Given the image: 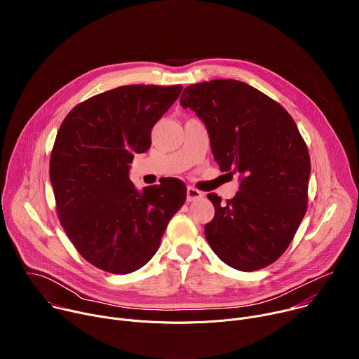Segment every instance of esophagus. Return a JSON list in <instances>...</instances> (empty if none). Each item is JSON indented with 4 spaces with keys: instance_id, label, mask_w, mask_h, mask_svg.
<instances>
[{
    "instance_id": "esophagus-1",
    "label": "esophagus",
    "mask_w": 359,
    "mask_h": 359,
    "mask_svg": "<svg viewBox=\"0 0 359 359\" xmlns=\"http://www.w3.org/2000/svg\"><path fill=\"white\" fill-rule=\"evenodd\" d=\"M204 197V193L193 186H187V201H196Z\"/></svg>"
}]
</instances>
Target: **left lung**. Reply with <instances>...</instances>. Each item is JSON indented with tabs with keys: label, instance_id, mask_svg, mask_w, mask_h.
Instances as JSON below:
<instances>
[{
	"label": "left lung",
	"instance_id": "1",
	"mask_svg": "<svg viewBox=\"0 0 359 359\" xmlns=\"http://www.w3.org/2000/svg\"><path fill=\"white\" fill-rule=\"evenodd\" d=\"M180 104L206 125L220 170L241 177L226 203L208 194L215 217L204 236L212 250L240 271L273 264L292 241L309 203L310 153L294 119L278 102L234 79L189 85Z\"/></svg>",
	"mask_w": 359,
	"mask_h": 359
}]
</instances>
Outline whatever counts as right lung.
Returning a JSON list of instances; mask_svg holds the SVG:
<instances>
[{"instance_id":"obj_1","label":"right lung","mask_w":359,"mask_h":359,"mask_svg":"<svg viewBox=\"0 0 359 359\" xmlns=\"http://www.w3.org/2000/svg\"><path fill=\"white\" fill-rule=\"evenodd\" d=\"M183 86L126 85L78 104L60 126L49 161L61 226L92 266L129 274L159 248L186 186L169 177L139 193L129 179L135 153L150 147L151 128Z\"/></svg>"}]
</instances>
